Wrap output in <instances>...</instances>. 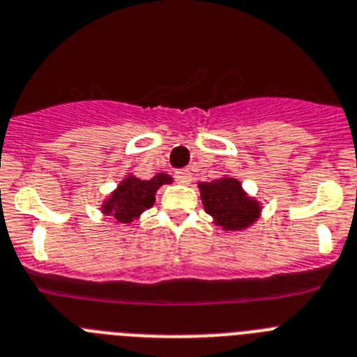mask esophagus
<instances>
[{
    "instance_id": "esophagus-1",
    "label": "esophagus",
    "mask_w": 357,
    "mask_h": 357,
    "mask_svg": "<svg viewBox=\"0 0 357 357\" xmlns=\"http://www.w3.org/2000/svg\"><path fill=\"white\" fill-rule=\"evenodd\" d=\"M174 178L179 185H188L192 181V174L190 170H178V172H174Z\"/></svg>"
}]
</instances>
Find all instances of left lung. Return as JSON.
Masks as SVG:
<instances>
[{"label": "left lung", "mask_w": 357, "mask_h": 357, "mask_svg": "<svg viewBox=\"0 0 357 357\" xmlns=\"http://www.w3.org/2000/svg\"><path fill=\"white\" fill-rule=\"evenodd\" d=\"M202 203L218 227L229 232L248 229L261 215V203L243 190L239 179L223 176L211 183H199Z\"/></svg>", "instance_id": "1"}]
</instances>
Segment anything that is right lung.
<instances>
[{
	"mask_svg": "<svg viewBox=\"0 0 357 357\" xmlns=\"http://www.w3.org/2000/svg\"><path fill=\"white\" fill-rule=\"evenodd\" d=\"M169 183H172V178L163 172L155 174L152 179H139L134 174H128L127 178L119 181L116 190L101 203V212L114 218L116 223L130 225L146 208L154 205L158 188Z\"/></svg>",
	"mask_w": 357,
	"mask_h": 357,
	"instance_id": "right-lung-1",
	"label": "right lung"
}]
</instances>
